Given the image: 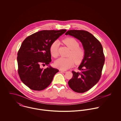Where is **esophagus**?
<instances>
[{"mask_svg": "<svg viewBox=\"0 0 121 121\" xmlns=\"http://www.w3.org/2000/svg\"><path fill=\"white\" fill-rule=\"evenodd\" d=\"M62 72H63V73H66L67 72V70H60Z\"/></svg>", "mask_w": 121, "mask_h": 121, "instance_id": "obj_1", "label": "esophagus"}]
</instances>
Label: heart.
<instances>
[{
	"label": "heart",
	"mask_w": 121,
	"mask_h": 121,
	"mask_svg": "<svg viewBox=\"0 0 121 121\" xmlns=\"http://www.w3.org/2000/svg\"><path fill=\"white\" fill-rule=\"evenodd\" d=\"M62 42L70 49L69 58H60L55 62V66L61 70H66L72 67L74 62L78 64L83 60L85 51L83 47L79 46V42L74 38L67 37L62 40ZM59 43L57 41L52 42L50 46V52L52 56L56 58L58 56Z\"/></svg>",
	"instance_id": "heart-1"
}]
</instances>
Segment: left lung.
I'll list each match as a JSON object with an SVG mask.
<instances>
[{"mask_svg":"<svg viewBox=\"0 0 121 121\" xmlns=\"http://www.w3.org/2000/svg\"><path fill=\"white\" fill-rule=\"evenodd\" d=\"M65 35L80 40L85 51L84 58L78 68L80 72L73 71V76L68 82L69 87L74 92L84 93L101 78L105 61L103 48L100 41L87 31L72 30Z\"/></svg>","mask_w":121,"mask_h":121,"instance_id":"left-lung-1","label":"left lung"}]
</instances>
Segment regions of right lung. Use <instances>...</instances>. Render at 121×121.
Returning a JSON list of instances; mask_svg holds the SVG:
<instances>
[{
	"instance_id": "right-lung-1",
	"label": "right lung",
	"mask_w": 121,
	"mask_h": 121,
	"mask_svg": "<svg viewBox=\"0 0 121 121\" xmlns=\"http://www.w3.org/2000/svg\"><path fill=\"white\" fill-rule=\"evenodd\" d=\"M67 30H42L26 38L17 52L18 73L21 81L30 89L42 90L52 82L59 70L48 65L51 61L50 46Z\"/></svg>"
}]
</instances>
